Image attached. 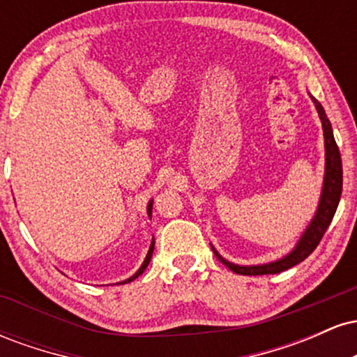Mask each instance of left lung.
<instances>
[{"instance_id":"obj_1","label":"left lung","mask_w":357,"mask_h":357,"mask_svg":"<svg viewBox=\"0 0 357 357\" xmlns=\"http://www.w3.org/2000/svg\"><path fill=\"white\" fill-rule=\"evenodd\" d=\"M310 99L315 104L319 117L322 121V129H324V139H326V176H324V188L321 195V202H319L317 213H315L314 220L310 221L309 228H307L304 235H302L301 241L297 243L296 250L289 253V255L280 258V260L272 261V264L265 265H253V267H240V265L230 264V261L225 260L223 257L218 255L215 248V255L223 265H227L231 272L240 273V275H268V273H280L284 270L294 267V265L301 264L302 260H305L310 253L317 248V245L321 243L324 233L329 228L331 221H333L335 210H337L339 199H341L342 192V161H341V153H339V147L335 144V139L333 134V127H331L329 119H327L326 112H324L322 105L310 96Z\"/></svg>"}]
</instances>
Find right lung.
I'll return each instance as SVG.
<instances>
[{
	"label": "right lung",
	"mask_w": 357,
	"mask_h": 357,
	"mask_svg": "<svg viewBox=\"0 0 357 357\" xmlns=\"http://www.w3.org/2000/svg\"><path fill=\"white\" fill-rule=\"evenodd\" d=\"M151 210H153V203H149V206H147V213H149V216H151ZM153 252H154V241H153V243H151V248H149V252H147V255H146V260H144V264L141 265V268H139L137 272L134 273L132 277H130V278H127V280H124V284H126V282H132L134 278H137L139 275H141L142 272H144L147 265H149V261H151V257H153Z\"/></svg>",
	"instance_id": "right-lung-1"
}]
</instances>
